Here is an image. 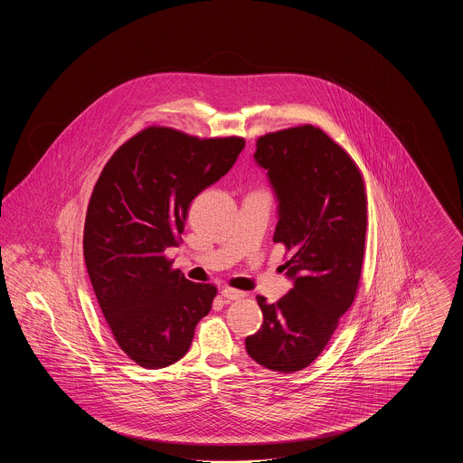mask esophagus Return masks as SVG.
<instances>
[{
  "label": "esophagus",
  "mask_w": 463,
  "mask_h": 463,
  "mask_svg": "<svg viewBox=\"0 0 463 463\" xmlns=\"http://www.w3.org/2000/svg\"><path fill=\"white\" fill-rule=\"evenodd\" d=\"M222 297L227 300H241L246 297V293L241 289H234V288H223L222 289Z\"/></svg>",
  "instance_id": "1"
}]
</instances>
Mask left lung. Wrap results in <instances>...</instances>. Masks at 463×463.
Segmentation results:
<instances>
[{"label": "left lung", "instance_id": "obj_1", "mask_svg": "<svg viewBox=\"0 0 463 463\" xmlns=\"http://www.w3.org/2000/svg\"><path fill=\"white\" fill-rule=\"evenodd\" d=\"M255 159L279 201L272 240L285 246L283 269L295 285L274 304L257 297L264 325L244 344L260 366L295 373L325 351L357 295L366 185L349 153L312 125L259 137Z\"/></svg>", "mask_w": 463, "mask_h": 463}]
</instances>
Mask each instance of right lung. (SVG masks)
I'll return each instance as SVG.
<instances>
[{"mask_svg":"<svg viewBox=\"0 0 463 463\" xmlns=\"http://www.w3.org/2000/svg\"><path fill=\"white\" fill-rule=\"evenodd\" d=\"M242 137L199 138L170 127L133 135L106 163L90 198L83 253L110 333L133 363L157 370L182 359L217 287L174 269L191 201L225 175Z\"/></svg>","mask_w":463,"mask_h":463,"instance_id":"1","label":"right lung"}]
</instances>
